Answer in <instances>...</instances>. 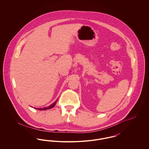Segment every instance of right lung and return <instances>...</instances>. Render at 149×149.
<instances>
[{
  "label": "right lung",
  "mask_w": 149,
  "mask_h": 149,
  "mask_svg": "<svg viewBox=\"0 0 149 149\" xmlns=\"http://www.w3.org/2000/svg\"><path fill=\"white\" fill-rule=\"evenodd\" d=\"M57 99L56 100L54 103H53L52 104H51L49 106L43 107V108H36V107H35V109H37V110H40V111H41V110H47V109H51V108H53L55 106V104H56V103H57Z\"/></svg>",
  "instance_id": "right-lung-1"
}]
</instances>
